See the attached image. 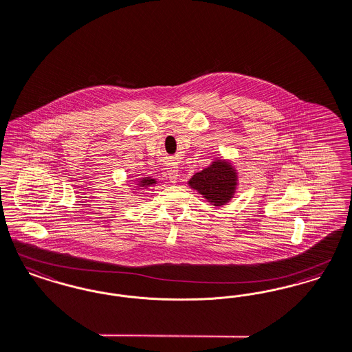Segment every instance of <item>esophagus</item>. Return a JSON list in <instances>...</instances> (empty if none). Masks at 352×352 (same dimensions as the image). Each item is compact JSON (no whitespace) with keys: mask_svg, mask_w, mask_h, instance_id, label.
<instances>
[{"mask_svg":"<svg viewBox=\"0 0 352 352\" xmlns=\"http://www.w3.org/2000/svg\"><path fill=\"white\" fill-rule=\"evenodd\" d=\"M168 177H169L170 183H176V182H177V179H179V170H177V168L169 167V170H168Z\"/></svg>","mask_w":352,"mask_h":352,"instance_id":"esophagus-1","label":"esophagus"}]
</instances>
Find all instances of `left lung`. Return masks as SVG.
<instances>
[{
    "instance_id": "8db88e82",
    "label": "left lung",
    "mask_w": 352,
    "mask_h": 352,
    "mask_svg": "<svg viewBox=\"0 0 352 352\" xmlns=\"http://www.w3.org/2000/svg\"><path fill=\"white\" fill-rule=\"evenodd\" d=\"M188 184L206 199V201L214 206H222L234 197L239 173L229 160L216 159L209 167L195 173Z\"/></svg>"
}]
</instances>
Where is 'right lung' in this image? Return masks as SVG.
Returning <instances> with one entry per match:
<instances>
[{
    "label": "right lung",
    "instance_id": "add662e5",
    "mask_svg": "<svg viewBox=\"0 0 352 352\" xmlns=\"http://www.w3.org/2000/svg\"><path fill=\"white\" fill-rule=\"evenodd\" d=\"M157 184V182L152 177H142L139 180H136V189H147L148 186Z\"/></svg>",
    "mask_w": 352,
    "mask_h": 352
}]
</instances>
